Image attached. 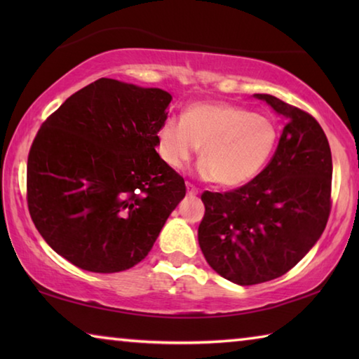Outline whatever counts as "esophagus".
Returning <instances> with one entry per match:
<instances>
[{
	"mask_svg": "<svg viewBox=\"0 0 359 359\" xmlns=\"http://www.w3.org/2000/svg\"><path fill=\"white\" fill-rule=\"evenodd\" d=\"M187 191H188V194H191V196H196V194L199 193L198 188L193 184H190V182H187Z\"/></svg>",
	"mask_w": 359,
	"mask_h": 359,
	"instance_id": "esophagus-1",
	"label": "esophagus"
}]
</instances>
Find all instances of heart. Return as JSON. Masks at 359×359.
Here are the masks:
<instances>
[{
    "mask_svg": "<svg viewBox=\"0 0 359 359\" xmlns=\"http://www.w3.org/2000/svg\"><path fill=\"white\" fill-rule=\"evenodd\" d=\"M277 144L274 121L226 102H196L182 120L169 117L156 133V150L169 168L180 171L201 145L199 172L224 187L257 177Z\"/></svg>",
    "mask_w": 359,
    "mask_h": 359,
    "instance_id": "b5f03b06",
    "label": "heart"
}]
</instances>
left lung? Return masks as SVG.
<instances>
[{
  "label": "left lung",
  "instance_id": "left-lung-1",
  "mask_svg": "<svg viewBox=\"0 0 359 359\" xmlns=\"http://www.w3.org/2000/svg\"><path fill=\"white\" fill-rule=\"evenodd\" d=\"M285 118L277 150L257 177L224 193L204 191L198 241L209 266L238 285L274 280L320 239L331 212L330 142L311 114L257 95Z\"/></svg>",
  "mask_w": 359,
  "mask_h": 359
}]
</instances>
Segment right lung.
Here are the masks:
<instances>
[{
  "label": "right lung",
  "mask_w": 359,
  "mask_h": 359,
  "mask_svg": "<svg viewBox=\"0 0 359 359\" xmlns=\"http://www.w3.org/2000/svg\"><path fill=\"white\" fill-rule=\"evenodd\" d=\"M172 96L98 79L50 114L28 154L27 203L60 257L90 272H120L147 257L187 193L156 154Z\"/></svg>",
  "instance_id": "add662e5"
}]
</instances>
